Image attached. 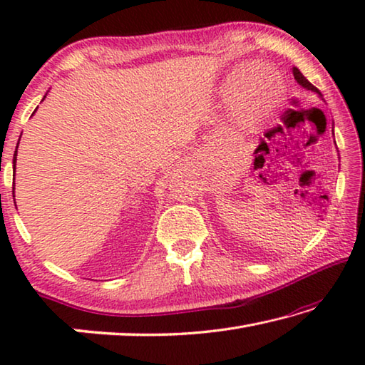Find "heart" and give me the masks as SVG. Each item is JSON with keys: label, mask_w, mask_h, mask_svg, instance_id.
I'll return each instance as SVG.
<instances>
[{"label": "heart", "mask_w": 365, "mask_h": 365, "mask_svg": "<svg viewBox=\"0 0 365 365\" xmlns=\"http://www.w3.org/2000/svg\"><path fill=\"white\" fill-rule=\"evenodd\" d=\"M283 93V85L279 76L272 73V85L269 80H257L255 86V93L250 90H242L238 95V110L243 122L248 125H257V123L269 119L274 113L277 104L280 103Z\"/></svg>", "instance_id": "obj_1"}]
</instances>
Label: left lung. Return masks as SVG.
Returning a JSON list of instances; mask_svg holds the SVG:
<instances>
[{
	"label": "left lung",
	"instance_id": "left-lung-1",
	"mask_svg": "<svg viewBox=\"0 0 365 365\" xmlns=\"http://www.w3.org/2000/svg\"><path fill=\"white\" fill-rule=\"evenodd\" d=\"M293 76H294V80H296V82H298L301 86H304V88L314 91V93H317L319 96H322V95H320V91H319L317 86H314L311 82H309V80H307V78H306L304 76H302V73L299 72L298 67H293Z\"/></svg>",
	"mask_w": 365,
	"mask_h": 365
}]
</instances>
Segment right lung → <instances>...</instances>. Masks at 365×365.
Here are the masks:
<instances>
[{
	"instance_id": "add662e5",
	"label": "right lung",
	"mask_w": 365,
	"mask_h": 365,
	"mask_svg": "<svg viewBox=\"0 0 365 365\" xmlns=\"http://www.w3.org/2000/svg\"><path fill=\"white\" fill-rule=\"evenodd\" d=\"M46 98V96H45ZM45 98H43V100H45ZM16 156H17V148H16V153H14V160H12V164L16 165ZM16 169V168H14ZM12 190H14V187H12ZM12 195H14V191H12Z\"/></svg>"
}]
</instances>
